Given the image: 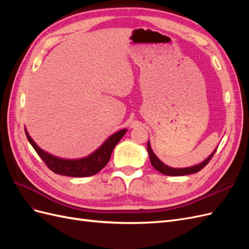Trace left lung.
Instances as JSON below:
<instances>
[{
    "label": "left lung",
    "instance_id": "left-lung-1",
    "mask_svg": "<svg viewBox=\"0 0 249 249\" xmlns=\"http://www.w3.org/2000/svg\"><path fill=\"white\" fill-rule=\"evenodd\" d=\"M217 150V148L214 150V153L211 155L207 160L203 161L202 163L198 164V165H195V166L192 167H188V168H171L167 165H165L164 163H162L158 158L156 157V155L154 154V152L152 150V147H150L149 142H147V152H148V156H149V159H150V163L154 166L155 169H157L158 171H160L161 173L165 176H187V175H191V173H195V172H198L200 171L203 167L206 166V165L210 162V160L212 159V157L214 156L215 152Z\"/></svg>",
    "mask_w": 249,
    "mask_h": 249
}]
</instances>
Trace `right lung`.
Here are the masks:
<instances>
[{"label": "right lung", "mask_w": 249, "mask_h": 249, "mask_svg": "<svg viewBox=\"0 0 249 249\" xmlns=\"http://www.w3.org/2000/svg\"><path fill=\"white\" fill-rule=\"evenodd\" d=\"M125 132L126 130L124 129L113 134L110 138L104 142V144L96 152H94L89 157L80 160H64L52 156L46 152H43L41 148L37 146L36 143L29 136L27 132L26 135L29 142L31 143V145L35 149V152L38 154L42 161L46 163L49 169L61 176L83 178L94 176L95 173L101 171L106 166L110 160L113 149H114L115 145L120 141V139L124 137Z\"/></svg>", "instance_id": "1"}]
</instances>
